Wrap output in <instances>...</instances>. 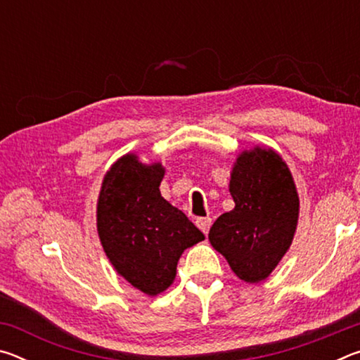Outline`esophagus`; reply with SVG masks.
<instances>
[{"label": "esophagus", "instance_id": "esophagus-1", "mask_svg": "<svg viewBox=\"0 0 360 360\" xmlns=\"http://www.w3.org/2000/svg\"><path fill=\"white\" fill-rule=\"evenodd\" d=\"M195 224H197V227L203 231V233L206 235L211 229V224H212V219L211 217H198L197 221H195Z\"/></svg>", "mask_w": 360, "mask_h": 360}]
</instances>
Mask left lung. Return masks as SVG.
<instances>
[{"mask_svg":"<svg viewBox=\"0 0 360 360\" xmlns=\"http://www.w3.org/2000/svg\"><path fill=\"white\" fill-rule=\"evenodd\" d=\"M235 208L217 217L210 241L236 276L259 283L288 251L298 219V195L283 158L271 149L238 157L230 179Z\"/></svg>","mask_w":360,"mask_h":360,"instance_id":"8db88e82","label":"left lung"}]
</instances>
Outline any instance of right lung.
Listing matches in <instances>:
<instances>
[{
	"instance_id": "obj_1",
	"label": "right lung",
	"mask_w": 360,
	"mask_h": 360,
	"mask_svg": "<svg viewBox=\"0 0 360 360\" xmlns=\"http://www.w3.org/2000/svg\"><path fill=\"white\" fill-rule=\"evenodd\" d=\"M162 165L124 155L103 181L96 221L103 249L119 275L144 294L169 288L184 249L205 235L160 195Z\"/></svg>"
}]
</instances>
